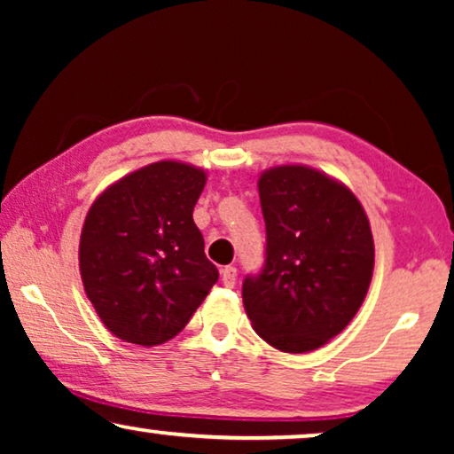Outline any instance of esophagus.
Wrapping results in <instances>:
<instances>
[{
	"label": "esophagus",
	"mask_w": 454,
	"mask_h": 454,
	"mask_svg": "<svg viewBox=\"0 0 454 454\" xmlns=\"http://www.w3.org/2000/svg\"><path fill=\"white\" fill-rule=\"evenodd\" d=\"M221 278L227 287H235V281H238V269H235V266H225V269L221 270Z\"/></svg>",
	"instance_id": "esophagus-1"
}]
</instances>
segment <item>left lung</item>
Listing matches in <instances>:
<instances>
[{"mask_svg": "<svg viewBox=\"0 0 454 454\" xmlns=\"http://www.w3.org/2000/svg\"><path fill=\"white\" fill-rule=\"evenodd\" d=\"M264 266L241 287L254 331L285 353L318 349L353 320L374 270V239L349 188L303 165L258 179Z\"/></svg>", "mask_w": 454, "mask_h": 454, "instance_id": "obj_1", "label": "left lung"}]
</instances>
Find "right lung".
<instances>
[{"instance_id": "right-lung-1", "label": "right lung", "mask_w": 454, "mask_h": 454, "mask_svg": "<svg viewBox=\"0 0 454 454\" xmlns=\"http://www.w3.org/2000/svg\"><path fill=\"white\" fill-rule=\"evenodd\" d=\"M207 173L159 160L92 202L80 235V275L115 337L153 347L176 337L219 278L194 223Z\"/></svg>"}]
</instances>
